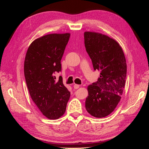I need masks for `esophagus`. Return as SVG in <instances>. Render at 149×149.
<instances>
[{"label":"esophagus","mask_w":149,"mask_h":149,"mask_svg":"<svg viewBox=\"0 0 149 149\" xmlns=\"http://www.w3.org/2000/svg\"><path fill=\"white\" fill-rule=\"evenodd\" d=\"M73 87H74V89H78V88H79V85L74 84L73 85Z\"/></svg>","instance_id":"obj_1"}]
</instances>
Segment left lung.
Returning <instances> with one entry per match:
<instances>
[{
  "label": "left lung",
  "instance_id": "obj_1",
  "mask_svg": "<svg viewBox=\"0 0 149 149\" xmlns=\"http://www.w3.org/2000/svg\"><path fill=\"white\" fill-rule=\"evenodd\" d=\"M84 37L94 69L100 71L97 81L88 86L86 109L102 118L112 113L120 100L127 74L125 58L120 45L106 35L85 31Z\"/></svg>",
  "mask_w": 149,
  "mask_h": 149
}]
</instances>
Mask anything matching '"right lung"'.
I'll list each match as a JSON object with an SVG mask.
<instances>
[{"mask_svg":"<svg viewBox=\"0 0 149 149\" xmlns=\"http://www.w3.org/2000/svg\"><path fill=\"white\" fill-rule=\"evenodd\" d=\"M70 33H51L35 39L26 52L24 74L31 100L49 119L65 114L70 93L55 74L61 70V60Z\"/></svg>","mask_w":149,"mask_h":149,"instance_id":"obj_1","label":"right lung"}]
</instances>
